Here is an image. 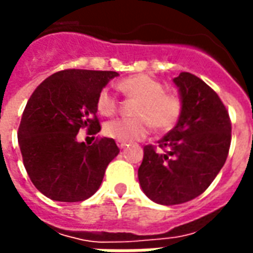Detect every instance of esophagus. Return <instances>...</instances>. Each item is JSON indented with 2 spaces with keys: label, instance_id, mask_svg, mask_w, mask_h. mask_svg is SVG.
I'll return each mask as SVG.
<instances>
[{
  "label": "esophagus",
  "instance_id": "34e87169",
  "mask_svg": "<svg viewBox=\"0 0 253 253\" xmlns=\"http://www.w3.org/2000/svg\"><path fill=\"white\" fill-rule=\"evenodd\" d=\"M117 143H118V147H119V149H125V147H126V146H127L126 142H121V141H118Z\"/></svg>",
  "mask_w": 253,
  "mask_h": 253
}]
</instances>
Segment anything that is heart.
I'll return each mask as SVG.
<instances>
[{
  "label": "heart",
  "instance_id": "obj_1",
  "mask_svg": "<svg viewBox=\"0 0 253 253\" xmlns=\"http://www.w3.org/2000/svg\"><path fill=\"white\" fill-rule=\"evenodd\" d=\"M118 88L127 98L135 99L132 106V118H119L106 123V135L121 142H134L143 139L151 125L157 131L173 128L184 111V102L178 93L165 91L164 84L147 74H136L122 79ZM96 111L103 117H111L118 111L119 102L104 87L99 91L95 100Z\"/></svg>",
  "mask_w": 253,
  "mask_h": 253
}]
</instances>
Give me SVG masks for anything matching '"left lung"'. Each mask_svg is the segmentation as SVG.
I'll return each mask as SVG.
<instances>
[{
	"label": "left lung",
	"instance_id": "1",
	"mask_svg": "<svg viewBox=\"0 0 253 253\" xmlns=\"http://www.w3.org/2000/svg\"><path fill=\"white\" fill-rule=\"evenodd\" d=\"M179 87L184 111L174 128L143 147L138 178L149 198L161 205H178L203 194L224 166L232 125L214 89L196 75L182 72Z\"/></svg>",
	"mask_w": 253,
	"mask_h": 253
}]
</instances>
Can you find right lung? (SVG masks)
<instances>
[{"mask_svg": "<svg viewBox=\"0 0 253 253\" xmlns=\"http://www.w3.org/2000/svg\"><path fill=\"white\" fill-rule=\"evenodd\" d=\"M118 76L114 71L64 69L37 87L22 112L17 138L29 178L41 193L61 203H79L102 184L108 164L119 153L112 138L91 146L76 135L100 131L95 100Z\"/></svg>", "mask_w": 253, "mask_h": 253, "instance_id": "add662e5", "label": "right lung"}]
</instances>
